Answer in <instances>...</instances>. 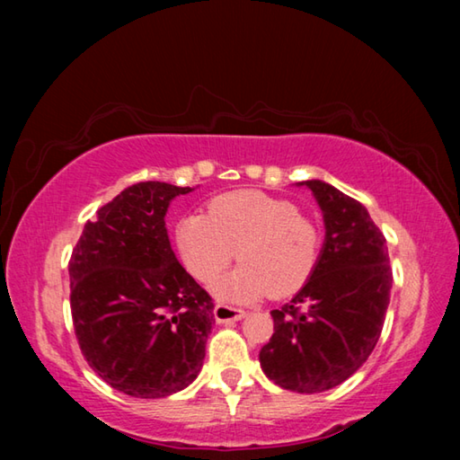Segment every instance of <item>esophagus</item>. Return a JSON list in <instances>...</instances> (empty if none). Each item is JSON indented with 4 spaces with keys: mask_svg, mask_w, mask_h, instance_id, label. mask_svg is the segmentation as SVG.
I'll use <instances>...</instances> for the list:
<instances>
[{
    "mask_svg": "<svg viewBox=\"0 0 460 460\" xmlns=\"http://www.w3.org/2000/svg\"><path fill=\"white\" fill-rule=\"evenodd\" d=\"M213 314H215L217 323H235V321H241V318H245L247 313L245 310L229 306V305H217Z\"/></svg>",
    "mask_w": 460,
    "mask_h": 460,
    "instance_id": "esophagus-1",
    "label": "esophagus"
}]
</instances>
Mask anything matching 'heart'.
<instances>
[{
  "label": "heart",
  "mask_w": 460,
  "mask_h": 460,
  "mask_svg": "<svg viewBox=\"0 0 460 460\" xmlns=\"http://www.w3.org/2000/svg\"><path fill=\"white\" fill-rule=\"evenodd\" d=\"M178 245L192 276L207 286L237 255L243 263L217 288L221 298L235 302L294 296L321 258V233L294 202L247 189L215 197L207 215L186 217Z\"/></svg>",
  "instance_id": "heart-1"
}]
</instances>
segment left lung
<instances>
[{"instance_id":"1","label":"left lung","mask_w":460,"mask_h":460,"mask_svg":"<svg viewBox=\"0 0 460 460\" xmlns=\"http://www.w3.org/2000/svg\"><path fill=\"white\" fill-rule=\"evenodd\" d=\"M324 215L326 239L308 284L279 310L260 363L276 385L321 394L369 359L389 305L394 274L385 237L359 200L306 181Z\"/></svg>"}]
</instances>
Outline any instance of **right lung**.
I'll use <instances>...</instances> for the list:
<instances>
[{
    "instance_id": "right-lung-1",
    "label": "right lung",
    "mask_w": 460,
    "mask_h": 460,
    "mask_svg": "<svg viewBox=\"0 0 460 460\" xmlns=\"http://www.w3.org/2000/svg\"><path fill=\"white\" fill-rule=\"evenodd\" d=\"M189 186L137 182L87 221L68 261L75 334L89 367L134 398L197 379L213 298L178 263L164 215Z\"/></svg>"
}]
</instances>
